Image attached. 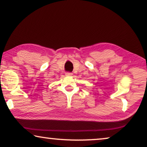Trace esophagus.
I'll list each match as a JSON object with an SVG mask.
<instances>
[{
    "mask_svg": "<svg viewBox=\"0 0 147 147\" xmlns=\"http://www.w3.org/2000/svg\"><path fill=\"white\" fill-rule=\"evenodd\" d=\"M73 75V74L70 73V72H68V73H66V76H71Z\"/></svg>",
    "mask_w": 147,
    "mask_h": 147,
    "instance_id": "1",
    "label": "esophagus"
}]
</instances>
